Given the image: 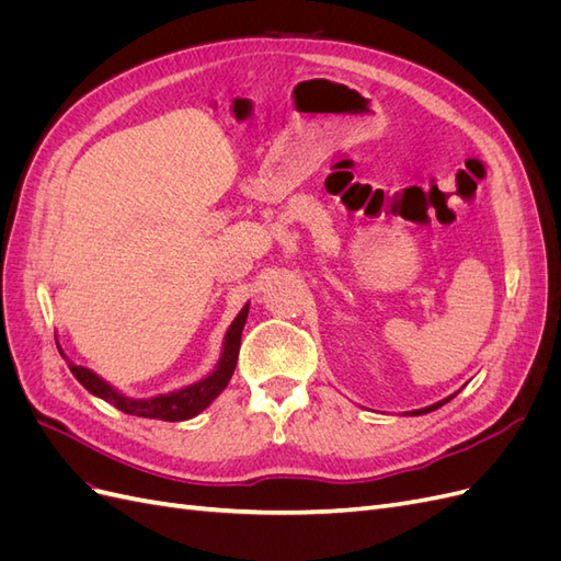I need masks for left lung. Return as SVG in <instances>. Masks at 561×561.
<instances>
[{
    "label": "left lung",
    "mask_w": 561,
    "mask_h": 561,
    "mask_svg": "<svg viewBox=\"0 0 561 561\" xmlns=\"http://www.w3.org/2000/svg\"><path fill=\"white\" fill-rule=\"evenodd\" d=\"M456 396V393H454ZM454 396H449V398H445V400H439V402H435V404H431V407H423V410H414V412H410L412 416H419V414H428V412H435V410H439V407L443 404H447Z\"/></svg>",
    "instance_id": "left-lung-1"
}]
</instances>
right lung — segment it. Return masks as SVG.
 I'll return each instance as SVG.
<instances>
[{"label":"right lung","instance_id":"right-lung-1","mask_svg":"<svg viewBox=\"0 0 561 561\" xmlns=\"http://www.w3.org/2000/svg\"><path fill=\"white\" fill-rule=\"evenodd\" d=\"M248 311H250V301L229 325V330L225 334L222 355H219V360L208 377H203L201 381L190 383L184 388L171 390V393H161V396H151V398H130V396L122 393V390L107 383L103 377H98L93 369L83 367V365H75L70 358H67L65 351L58 344V339H56V344H58L60 355L67 360V367H70V371L75 375V379L95 398L114 404L116 410H122L124 414L142 416V419H161V421H186L206 410V407L227 388L233 369H236V360H239L241 334L245 328Z\"/></svg>","mask_w":561,"mask_h":561}]
</instances>
